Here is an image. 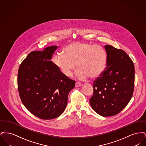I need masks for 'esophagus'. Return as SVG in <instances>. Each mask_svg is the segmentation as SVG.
I'll list each match as a JSON object with an SVG mask.
<instances>
[{
  "instance_id": "obj_1",
  "label": "esophagus",
  "mask_w": 146,
  "mask_h": 146,
  "mask_svg": "<svg viewBox=\"0 0 146 146\" xmlns=\"http://www.w3.org/2000/svg\"><path fill=\"white\" fill-rule=\"evenodd\" d=\"M82 84L80 83H79V82H76V88L79 87V86H82Z\"/></svg>"
}]
</instances>
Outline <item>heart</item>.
Segmentation results:
<instances>
[{"mask_svg": "<svg viewBox=\"0 0 146 146\" xmlns=\"http://www.w3.org/2000/svg\"><path fill=\"white\" fill-rule=\"evenodd\" d=\"M107 61V53L102 46L81 42L70 43L64 49L63 53L57 54L52 58L55 65L65 76H72L77 64L79 68L76 76L79 80L101 76L106 69Z\"/></svg>", "mask_w": 146, "mask_h": 146, "instance_id": "b5f03b06", "label": "heart"}]
</instances>
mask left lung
<instances>
[{"instance_id":"8db88e82","label":"left lung","mask_w":146,"mask_h":146,"mask_svg":"<svg viewBox=\"0 0 146 146\" xmlns=\"http://www.w3.org/2000/svg\"><path fill=\"white\" fill-rule=\"evenodd\" d=\"M104 48L107 67L103 74L94 82L90 104L98 114L110 117L121 111L132 98L135 67L132 60L123 50L109 45Z\"/></svg>"}]
</instances>
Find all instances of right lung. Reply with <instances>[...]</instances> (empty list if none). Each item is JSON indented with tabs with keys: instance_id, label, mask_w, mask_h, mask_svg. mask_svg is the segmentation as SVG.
Instances as JSON below:
<instances>
[{
	"instance_id": "obj_1",
	"label": "right lung",
	"mask_w": 146,
	"mask_h": 146,
	"mask_svg": "<svg viewBox=\"0 0 146 146\" xmlns=\"http://www.w3.org/2000/svg\"><path fill=\"white\" fill-rule=\"evenodd\" d=\"M57 46L32 51L22 62L17 75L21 101L29 111L44 120L59 117L66 109L76 82L50 61Z\"/></svg>"
}]
</instances>
